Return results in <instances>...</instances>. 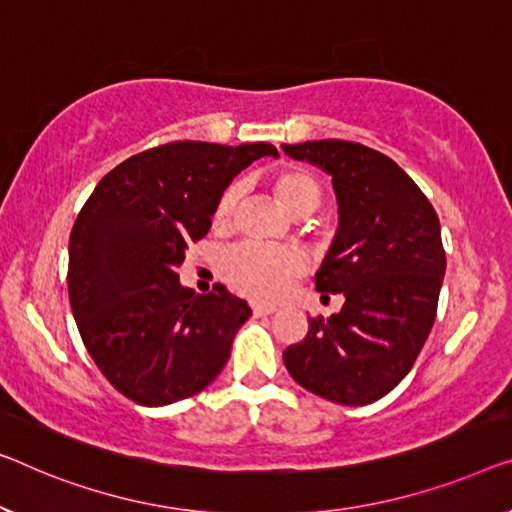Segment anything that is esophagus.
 Returning <instances> with one entry per match:
<instances>
[{"label": "esophagus", "mask_w": 512, "mask_h": 512, "mask_svg": "<svg viewBox=\"0 0 512 512\" xmlns=\"http://www.w3.org/2000/svg\"><path fill=\"white\" fill-rule=\"evenodd\" d=\"M276 308L273 305H262V303H253V315L255 317H264V315H273Z\"/></svg>", "instance_id": "obj_1"}]
</instances>
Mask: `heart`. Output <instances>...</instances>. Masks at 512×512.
Instances as JSON below:
<instances>
[{
	"label": "heart",
	"instance_id": "obj_1",
	"mask_svg": "<svg viewBox=\"0 0 512 512\" xmlns=\"http://www.w3.org/2000/svg\"><path fill=\"white\" fill-rule=\"evenodd\" d=\"M273 190L292 216H310L319 209L324 188L315 174L303 167L287 165L273 172ZM241 200V183H230L218 195L213 207V225L227 227L232 223L236 207ZM303 271V259L294 250L269 248L262 243H241L220 255V276L236 292L250 296L255 301H273L285 292L299 273Z\"/></svg>",
	"mask_w": 512,
	"mask_h": 512
}]
</instances>
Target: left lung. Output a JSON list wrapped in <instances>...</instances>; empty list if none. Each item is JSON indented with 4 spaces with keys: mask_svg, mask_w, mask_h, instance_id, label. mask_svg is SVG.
I'll return each instance as SVG.
<instances>
[{
    "mask_svg": "<svg viewBox=\"0 0 512 512\" xmlns=\"http://www.w3.org/2000/svg\"><path fill=\"white\" fill-rule=\"evenodd\" d=\"M282 151L333 177L340 225L315 280L322 296H345L338 315L308 319L282 358L305 391L361 407L407 377L432 331L446 273L437 211L395 160L358 142Z\"/></svg>",
    "mask_w": 512,
    "mask_h": 512,
    "instance_id": "8db88e82",
    "label": "left lung"
}]
</instances>
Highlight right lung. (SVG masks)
<instances>
[{
  "mask_svg": "<svg viewBox=\"0 0 512 512\" xmlns=\"http://www.w3.org/2000/svg\"><path fill=\"white\" fill-rule=\"evenodd\" d=\"M273 144L170 142L98 181L68 241V299L89 356L142 407L200 393L225 368L248 303L195 294L177 266L211 227L218 195Z\"/></svg>",
  "mask_w": 512,
  "mask_h": 512,
  "instance_id": "1",
  "label": "right lung"
}]
</instances>
